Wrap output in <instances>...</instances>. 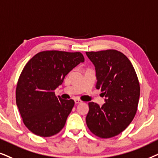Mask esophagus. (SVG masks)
<instances>
[{
	"mask_svg": "<svg viewBox=\"0 0 158 158\" xmlns=\"http://www.w3.org/2000/svg\"><path fill=\"white\" fill-rule=\"evenodd\" d=\"M74 102L76 104H78V103H81V102H82V101H81V100H79V99H75Z\"/></svg>",
	"mask_w": 158,
	"mask_h": 158,
	"instance_id": "1",
	"label": "esophagus"
}]
</instances>
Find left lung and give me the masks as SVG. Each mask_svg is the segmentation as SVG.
<instances>
[{"label":"left lung","mask_w":158,"mask_h":158,"mask_svg":"<svg viewBox=\"0 0 158 158\" xmlns=\"http://www.w3.org/2000/svg\"><path fill=\"white\" fill-rule=\"evenodd\" d=\"M86 54L95 66L96 88L106 98L102 107L89 102L87 127L98 137H113L127 129L137 111L140 94L137 75L129 58L116 50Z\"/></svg>","instance_id":"8db88e82"}]
</instances>
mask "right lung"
Segmentation results:
<instances>
[{
  "label": "right lung",
  "instance_id": "add662e5",
  "mask_svg": "<svg viewBox=\"0 0 158 158\" xmlns=\"http://www.w3.org/2000/svg\"><path fill=\"white\" fill-rule=\"evenodd\" d=\"M84 61L79 52L45 50L25 65L16 85V101L23 123L33 134L49 137L64 127L75 102L56 96L54 91Z\"/></svg>",
  "mask_w": 158,
  "mask_h": 158
}]
</instances>
